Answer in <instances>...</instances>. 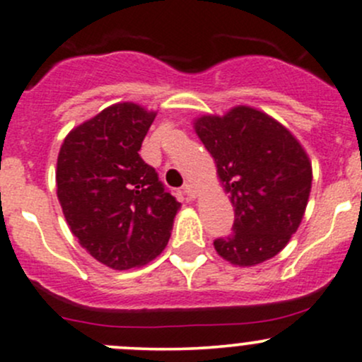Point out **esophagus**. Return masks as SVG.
<instances>
[{"label": "esophagus", "instance_id": "obj_1", "mask_svg": "<svg viewBox=\"0 0 362 362\" xmlns=\"http://www.w3.org/2000/svg\"><path fill=\"white\" fill-rule=\"evenodd\" d=\"M184 194L189 197V199H196V197H197V189H196V185L185 184V185H184Z\"/></svg>", "mask_w": 362, "mask_h": 362}]
</instances>
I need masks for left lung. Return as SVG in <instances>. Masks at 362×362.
I'll return each instance as SVG.
<instances>
[{"label":"left lung","mask_w":362,"mask_h":362,"mask_svg":"<svg viewBox=\"0 0 362 362\" xmlns=\"http://www.w3.org/2000/svg\"><path fill=\"white\" fill-rule=\"evenodd\" d=\"M192 124L234 206V232L213 243L216 253L235 267L271 260L305 215L309 154L283 123L251 105L203 114Z\"/></svg>","instance_id":"8db88e82"}]
</instances>
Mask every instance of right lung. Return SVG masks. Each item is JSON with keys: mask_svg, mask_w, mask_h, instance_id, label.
Returning <instances> with one entry per match:
<instances>
[{"mask_svg": "<svg viewBox=\"0 0 362 362\" xmlns=\"http://www.w3.org/2000/svg\"><path fill=\"white\" fill-rule=\"evenodd\" d=\"M156 114L135 102L109 105L72 128L57 158V197L67 226L114 271L161 255L182 206L139 154Z\"/></svg>", "mask_w": 362, "mask_h": 362, "instance_id": "right-lung-1", "label": "right lung"}]
</instances>
